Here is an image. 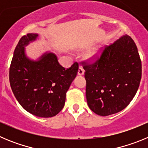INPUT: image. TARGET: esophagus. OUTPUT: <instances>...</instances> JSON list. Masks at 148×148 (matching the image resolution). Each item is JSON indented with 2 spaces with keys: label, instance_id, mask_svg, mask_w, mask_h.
Here are the masks:
<instances>
[{
  "label": "esophagus",
  "instance_id": "esophagus-1",
  "mask_svg": "<svg viewBox=\"0 0 148 148\" xmlns=\"http://www.w3.org/2000/svg\"><path fill=\"white\" fill-rule=\"evenodd\" d=\"M84 73V69L82 67H79V69H78V75H83Z\"/></svg>",
  "mask_w": 148,
  "mask_h": 148
}]
</instances>
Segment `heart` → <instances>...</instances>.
<instances>
[{
  "instance_id": "b5f03b06",
  "label": "heart",
  "mask_w": 148,
  "mask_h": 148,
  "mask_svg": "<svg viewBox=\"0 0 148 148\" xmlns=\"http://www.w3.org/2000/svg\"><path fill=\"white\" fill-rule=\"evenodd\" d=\"M101 55V49L99 48H95L90 51L86 56V59L90 62H93L99 58Z\"/></svg>"
}]
</instances>
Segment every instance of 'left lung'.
<instances>
[{
	"label": "left lung",
	"mask_w": 148,
	"mask_h": 148,
	"mask_svg": "<svg viewBox=\"0 0 148 148\" xmlns=\"http://www.w3.org/2000/svg\"><path fill=\"white\" fill-rule=\"evenodd\" d=\"M85 70L86 98L90 110L101 116L119 113L135 96L142 78L137 47L126 35L106 46L100 58Z\"/></svg>",
	"instance_id": "obj_1"
}]
</instances>
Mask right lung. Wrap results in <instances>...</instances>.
<instances>
[{
  "label": "right lung",
  "instance_id": "add662e5",
  "mask_svg": "<svg viewBox=\"0 0 148 148\" xmlns=\"http://www.w3.org/2000/svg\"><path fill=\"white\" fill-rule=\"evenodd\" d=\"M38 36L29 33L20 39L10 65V82L23 109L34 116L49 118L64 108L66 92L78 73V64L75 62L66 70L53 53H45L37 61L29 58L24 47Z\"/></svg>",
  "mask_w": 148,
  "mask_h": 148
}]
</instances>
